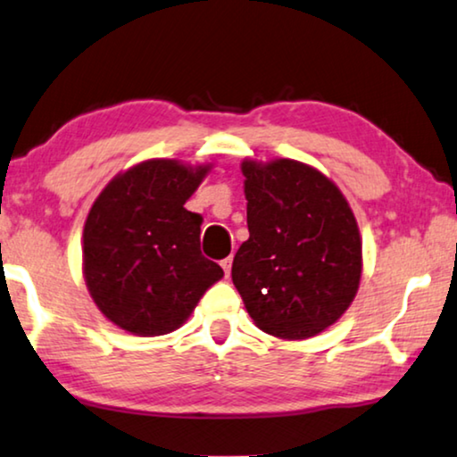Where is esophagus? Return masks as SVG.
I'll use <instances>...</instances> for the list:
<instances>
[{
	"label": "esophagus",
	"instance_id": "34e87169",
	"mask_svg": "<svg viewBox=\"0 0 457 457\" xmlns=\"http://www.w3.org/2000/svg\"><path fill=\"white\" fill-rule=\"evenodd\" d=\"M221 267H223V273H226V278H229V273H231V256H228V259L221 261Z\"/></svg>",
	"mask_w": 457,
	"mask_h": 457
}]
</instances>
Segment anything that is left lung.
Listing matches in <instances>:
<instances>
[{
  "mask_svg": "<svg viewBox=\"0 0 457 457\" xmlns=\"http://www.w3.org/2000/svg\"><path fill=\"white\" fill-rule=\"evenodd\" d=\"M248 240L231 279L254 325L306 339L336 323L354 300L362 242L348 201L329 178L294 159L242 162Z\"/></svg>",
  "mask_w": 457,
  "mask_h": 457,
  "instance_id": "left-lung-1",
  "label": "left lung"
}]
</instances>
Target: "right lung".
<instances>
[{"mask_svg": "<svg viewBox=\"0 0 457 457\" xmlns=\"http://www.w3.org/2000/svg\"><path fill=\"white\" fill-rule=\"evenodd\" d=\"M211 165L149 159L103 188L82 231V273L99 311L140 337L176 331L223 269L201 254L203 217L184 207Z\"/></svg>", "mask_w": 457, "mask_h": 457, "instance_id": "add662e5", "label": "right lung"}]
</instances>
